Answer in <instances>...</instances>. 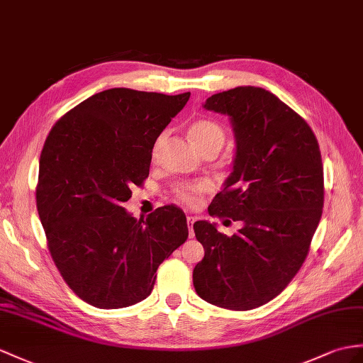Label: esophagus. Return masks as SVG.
I'll return each mask as SVG.
<instances>
[{
    "instance_id": "esophagus-1",
    "label": "esophagus",
    "mask_w": 363,
    "mask_h": 363,
    "mask_svg": "<svg viewBox=\"0 0 363 363\" xmlns=\"http://www.w3.org/2000/svg\"><path fill=\"white\" fill-rule=\"evenodd\" d=\"M186 222H188V228H189V237H194V223H196V217L188 216L186 217Z\"/></svg>"
}]
</instances>
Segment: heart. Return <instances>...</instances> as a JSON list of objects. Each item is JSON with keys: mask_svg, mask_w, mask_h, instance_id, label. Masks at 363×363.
<instances>
[{"mask_svg": "<svg viewBox=\"0 0 363 363\" xmlns=\"http://www.w3.org/2000/svg\"><path fill=\"white\" fill-rule=\"evenodd\" d=\"M189 137L200 152L220 151L225 143V129L214 120H196L189 126ZM208 191V184L203 182L183 183L175 189L179 201L188 206H197L203 194Z\"/></svg>", "mask_w": 363, "mask_h": 363, "instance_id": "obj_1", "label": "heart"}]
</instances>
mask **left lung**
Returning <instances> with one entry per match:
<instances>
[{"instance_id":"8db88e82","label":"left lung","mask_w":363,"mask_h":363,"mask_svg":"<svg viewBox=\"0 0 363 363\" xmlns=\"http://www.w3.org/2000/svg\"><path fill=\"white\" fill-rule=\"evenodd\" d=\"M203 108L226 115L235 140L233 172L209 216L242 228L228 237L216 223H194L205 257L192 281L208 303L246 311L279 296L306 259L323 208L319 143L300 115L262 87L214 94Z\"/></svg>"}]
</instances>
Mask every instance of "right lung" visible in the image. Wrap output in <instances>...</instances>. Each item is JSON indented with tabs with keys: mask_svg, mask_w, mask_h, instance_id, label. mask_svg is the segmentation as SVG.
<instances>
[{
	"mask_svg": "<svg viewBox=\"0 0 363 363\" xmlns=\"http://www.w3.org/2000/svg\"><path fill=\"white\" fill-rule=\"evenodd\" d=\"M189 95L113 87L75 106L46 138L38 216L60 274L95 308L145 300L160 263L186 242L180 208L166 205L137 220L123 205L149 175L155 140Z\"/></svg>",
	"mask_w": 363,
	"mask_h": 363,
	"instance_id": "1",
	"label": "right lung"
}]
</instances>
